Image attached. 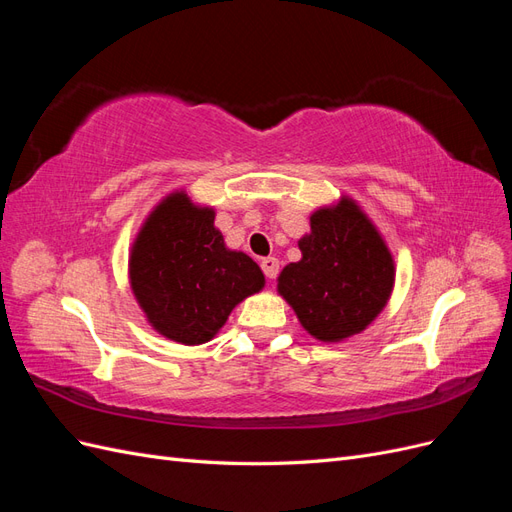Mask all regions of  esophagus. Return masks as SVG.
I'll use <instances>...</instances> for the list:
<instances>
[{"label":"esophagus","instance_id":"34e87169","mask_svg":"<svg viewBox=\"0 0 512 512\" xmlns=\"http://www.w3.org/2000/svg\"><path fill=\"white\" fill-rule=\"evenodd\" d=\"M260 267H262V273L267 275V280H275L277 273H280V260L269 256V258H262L260 260Z\"/></svg>","mask_w":512,"mask_h":512}]
</instances>
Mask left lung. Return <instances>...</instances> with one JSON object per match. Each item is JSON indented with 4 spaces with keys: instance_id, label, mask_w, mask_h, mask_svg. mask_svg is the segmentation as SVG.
Returning a JSON list of instances; mask_svg holds the SVG:
<instances>
[{
    "instance_id": "obj_1",
    "label": "left lung",
    "mask_w": 512,
    "mask_h": 512,
    "mask_svg": "<svg viewBox=\"0 0 512 512\" xmlns=\"http://www.w3.org/2000/svg\"><path fill=\"white\" fill-rule=\"evenodd\" d=\"M299 239L301 260L277 277V292L320 342L365 331L391 299L395 260L376 224L350 196L320 207Z\"/></svg>"
}]
</instances>
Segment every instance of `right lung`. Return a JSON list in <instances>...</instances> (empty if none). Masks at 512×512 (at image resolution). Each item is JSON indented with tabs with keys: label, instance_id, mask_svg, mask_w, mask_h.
I'll return each instance as SVG.
<instances>
[{
	"label": "right lung",
	"instance_id": "add662e5",
	"mask_svg": "<svg viewBox=\"0 0 512 512\" xmlns=\"http://www.w3.org/2000/svg\"><path fill=\"white\" fill-rule=\"evenodd\" d=\"M213 220V207L175 190L147 215L130 250L136 303L153 329L183 346L207 344L232 309L265 288L260 267L228 250Z\"/></svg>",
	"mask_w": 512,
	"mask_h": 512
}]
</instances>
